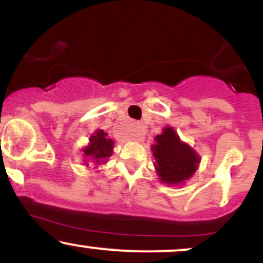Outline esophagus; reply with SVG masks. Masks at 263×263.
Listing matches in <instances>:
<instances>
[{
  "mask_svg": "<svg viewBox=\"0 0 263 263\" xmlns=\"http://www.w3.org/2000/svg\"><path fill=\"white\" fill-rule=\"evenodd\" d=\"M144 132H146V127H144L143 122H136L134 128V138L135 141H142L144 138Z\"/></svg>",
  "mask_w": 263,
  "mask_h": 263,
  "instance_id": "34e87169",
  "label": "esophagus"
}]
</instances>
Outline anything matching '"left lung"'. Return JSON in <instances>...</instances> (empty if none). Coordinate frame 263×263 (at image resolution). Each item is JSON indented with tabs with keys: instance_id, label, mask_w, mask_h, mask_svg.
<instances>
[{
	"instance_id": "1",
	"label": "left lung",
	"mask_w": 263,
	"mask_h": 263,
	"mask_svg": "<svg viewBox=\"0 0 263 263\" xmlns=\"http://www.w3.org/2000/svg\"><path fill=\"white\" fill-rule=\"evenodd\" d=\"M152 144L155 167L161 182L176 185L189 179L200 163V157L189 144L180 141L173 127H164Z\"/></svg>"
}]
</instances>
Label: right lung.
<instances>
[{
  "instance_id": "right-lung-1",
  "label": "right lung",
  "mask_w": 263,
  "mask_h": 263,
  "mask_svg": "<svg viewBox=\"0 0 263 263\" xmlns=\"http://www.w3.org/2000/svg\"><path fill=\"white\" fill-rule=\"evenodd\" d=\"M89 141L90 143L85 148H83L84 156L91 159L96 164H100V163L104 164L108 157L112 156L114 141L108 138L106 132H104L102 129L95 131V134H92Z\"/></svg>"
}]
</instances>
